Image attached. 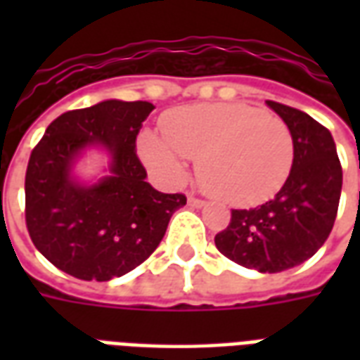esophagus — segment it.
<instances>
[{"mask_svg":"<svg viewBox=\"0 0 360 360\" xmlns=\"http://www.w3.org/2000/svg\"><path fill=\"white\" fill-rule=\"evenodd\" d=\"M187 202H188V206H193V208H202L204 204H206L202 198H196V196H193V195H188Z\"/></svg>","mask_w":360,"mask_h":360,"instance_id":"1","label":"esophagus"}]
</instances>
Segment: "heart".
<instances>
[{
	"instance_id": "obj_1",
	"label": "heart",
	"mask_w": 360,
	"mask_h": 360,
	"mask_svg": "<svg viewBox=\"0 0 360 360\" xmlns=\"http://www.w3.org/2000/svg\"><path fill=\"white\" fill-rule=\"evenodd\" d=\"M162 133L144 131L142 160L167 185L187 177L185 158L210 195L233 206H257L283 187L293 165V136L283 119L241 102L196 103L169 111Z\"/></svg>"
}]
</instances>
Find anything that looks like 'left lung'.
<instances>
[{
    "mask_svg": "<svg viewBox=\"0 0 360 360\" xmlns=\"http://www.w3.org/2000/svg\"><path fill=\"white\" fill-rule=\"evenodd\" d=\"M293 136V165L279 193L258 208L231 210L216 235L218 250L262 274L289 270L309 260L332 231L340 206V158L332 133L309 113L268 100Z\"/></svg>",
    "mask_w": 360,
    "mask_h": 360,
    "instance_id": "left-lung-1",
    "label": "left lung"
}]
</instances>
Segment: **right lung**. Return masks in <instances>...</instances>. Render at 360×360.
I'll use <instances>...</instances> for the list:
<instances>
[{
    "mask_svg": "<svg viewBox=\"0 0 360 360\" xmlns=\"http://www.w3.org/2000/svg\"><path fill=\"white\" fill-rule=\"evenodd\" d=\"M154 105L103 100L51 121L30 154L25 179L27 227L51 264L84 281H110L134 270L164 239L185 195H165L146 181L136 134ZM89 148L103 149L108 173L96 184L76 179Z\"/></svg>",
    "mask_w": 360,
    "mask_h": 360,
    "instance_id": "right-lung-1",
    "label": "right lung"
}]
</instances>
